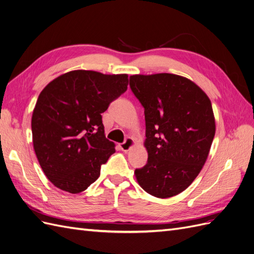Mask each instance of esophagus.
<instances>
[{
  "label": "esophagus",
  "instance_id": "obj_1",
  "mask_svg": "<svg viewBox=\"0 0 254 254\" xmlns=\"http://www.w3.org/2000/svg\"><path fill=\"white\" fill-rule=\"evenodd\" d=\"M133 145H134V139L130 137H127V138H126V140L120 144V149L124 152H127Z\"/></svg>",
  "mask_w": 254,
  "mask_h": 254
}]
</instances>
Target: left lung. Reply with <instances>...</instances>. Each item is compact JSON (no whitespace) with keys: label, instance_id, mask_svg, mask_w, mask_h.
Here are the masks:
<instances>
[{"label":"left lung","instance_id":"8db88e82","mask_svg":"<svg viewBox=\"0 0 254 254\" xmlns=\"http://www.w3.org/2000/svg\"><path fill=\"white\" fill-rule=\"evenodd\" d=\"M129 87L144 109L148 162L135 170L149 194L185 191L207 160L215 135L211 101L191 80L173 73L133 75Z\"/></svg>","mask_w":254,"mask_h":254}]
</instances>
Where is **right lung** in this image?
<instances>
[{
  "label": "right lung",
  "instance_id": "obj_1",
  "mask_svg": "<svg viewBox=\"0 0 254 254\" xmlns=\"http://www.w3.org/2000/svg\"><path fill=\"white\" fill-rule=\"evenodd\" d=\"M127 75L72 70L40 93L31 118L34 149L44 174L59 189L86 190L115 153L101 114L127 89Z\"/></svg>",
  "mask_w": 254,
  "mask_h": 254
}]
</instances>
